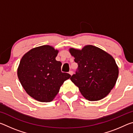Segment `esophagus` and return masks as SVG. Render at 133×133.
<instances>
[{
  "label": "esophagus",
  "instance_id": "1",
  "mask_svg": "<svg viewBox=\"0 0 133 133\" xmlns=\"http://www.w3.org/2000/svg\"><path fill=\"white\" fill-rule=\"evenodd\" d=\"M69 73L70 75L71 76H72V75H73V71H72V70H70V71L69 72Z\"/></svg>",
  "mask_w": 133,
  "mask_h": 133
}]
</instances>
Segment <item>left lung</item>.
<instances>
[{
  "label": "left lung",
  "instance_id": "left-lung-1",
  "mask_svg": "<svg viewBox=\"0 0 133 133\" xmlns=\"http://www.w3.org/2000/svg\"><path fill=\"white\" fill-rule=\"evenodd\" d=\"M78 67L70 77L82 95L89 101L105 97L113 88L118 75V68L109 54L92 45L82 50L70 49Z\"/></svg>",
  "mask_w": 133,
  "mask_h": 133
}]
</instances>
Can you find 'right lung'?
Masks as SVG:
<instances>
[{"instance_id": "add662e5", "label": "right lung", "mask_w": 133, "mask_h": 133, "mask_svg": "<svg viewBox=\"0 0 133 133\" xmlns=\"http://www.w3.org/2000/svg\"><path fill=\"white\" fill-rule=\"evenodd\" d=\"M57 53L53 47L44 45L31 49L20 62V82L26 93L39 102L52 101L64 81L71 77L62 72V63L56 60Z\"/></svg>"}]
</instances>
